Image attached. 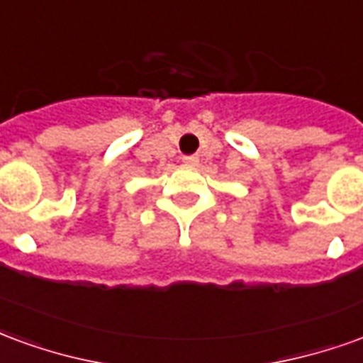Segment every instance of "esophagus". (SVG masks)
Segmentation results:
<instances>
[{"mask_svg": "<svg viewBox=\"0 0 363 363\" xmlns=\"http://www.w3.org/2000/svg\"><path fill=\"white\" fill-rule=\"evenodd\" d=\"M198 161H200V159H198L196 155H184V157H182V163H184V165H190V167L198 165Z\"/></svg>", "mask_w": 363, "mask_h": 363, "instance_id": "esophagus-1", "label": "esophagus"}]
</instances>
